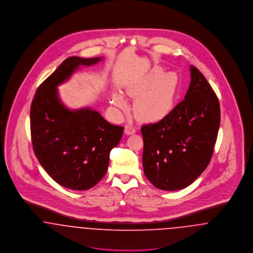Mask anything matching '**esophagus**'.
Listing matches in <instances>:
<instances>
[{"mask_svg": "<svg viewBox=\"0 0 253 253\" xmlns=\"http://www.w3.org/2000/svg\"><path fill=\"white\" fill-rule=\"evenodd\" d=\"M124 132L126 134H133L135 132V129L131 125H126L125 129H124Z\"/></svg>", "mask_w": 253, "mask_h": 253, "instance_id": "obj_1", "label": "esophagus"}]
</instances>
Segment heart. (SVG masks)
Returning <instances> with one entry per match:
<instances>
[{
    "mask_svg": "<svg viewBox=\"0 0 253 253\" xmlns=\"http://www.w3.org/2000/svg\"><path fill=\"white\" fill-rule=\"evenodd\" d=\"M178 86L179 78L176 73H163L157 67L128 86V96L136 98L133 105L135 118L148 123L165 119L174 106ZM112 99L115 105L125 107V101L121 95L113 94Z\"/></svg>",
    "mask_w": 253,
    "mask_h": 253,
    "instance_id": "obj_1",
    "label": "heart"
}]
</instances>
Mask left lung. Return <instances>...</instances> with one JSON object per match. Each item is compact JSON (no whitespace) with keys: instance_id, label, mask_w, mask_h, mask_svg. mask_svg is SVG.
Returning <instances> with one entry per match:
<instances>
[{"instance_id":"obj_1","label":"left lung","mask_w":253,"mask_h":253,"mask_svg":"<svg viewBox=\"0 0 253 253\" xmlns=\"http://www.w3.org/2000/svg\"><path fill=\"white\" fill-rule=\"evenodd\" d=\"M184 100L157 123L143 125L142 163L156 188L177 191L191 185L209 165L220 125V105L203 74L190 66Z\"/></svg>"}]
</instances>
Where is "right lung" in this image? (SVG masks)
I'll list each match as a JSON object with an SVG mask.
<instances>
[{"label":"right lung","mask_w":253,"mask_h":253,"mask_svg":"<svg viewBox=\"0 0 253 253\" xmlns=\"http://www.w3.org/2000/svg\"><path fill=\"white\" fill-rule=\"evenodd\" d=\"M101 59H66L39 86L31 104V139L37 158L54 180L70 190H89L101 180L110 152L123 133V127L110 124L96 110H70L59 97L57 87L81 65L91 66Z\"/></svg>","instance_id":"add662e5"}]
</instances>
